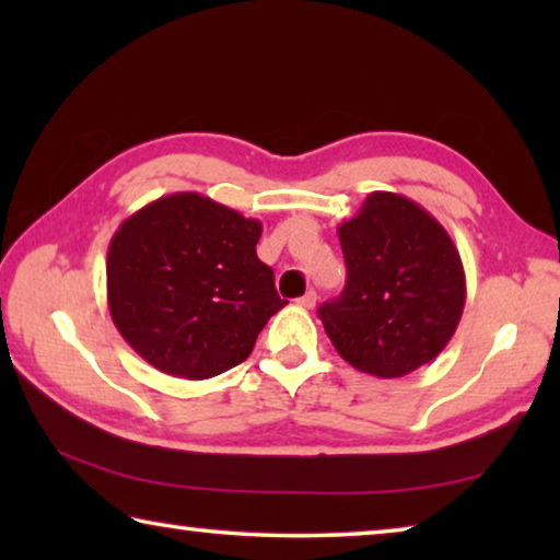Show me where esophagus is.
<instances>
[{
  "label": "esophagus",
  "instance_id": "esophagus-1",
  "mask_svg": "<svg viewBox=\"0 0 560 560\" xmlns=\"http://www.w3.org/2000/svg\"><path fill=\"white\" fill-rule=\"evenodd\" d=\"M316 291H306L303 293V296L299 299V306H303V308H314L316 306Z\"/></svg>",
  "mask_w": 560,
  "mask_h": 560
}]
</instances>
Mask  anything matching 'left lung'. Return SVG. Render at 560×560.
Returning <instances> with one entry per match:
<instances>
[{
  "label": "left lung",
  "mask_w": 560,
  "mask_h": 560,
  "mask_svg": "<svg viewBox=\"0 0 560 560\" xmlns=\"http://www.w3.org/2000/svg\"><path fill=\"white\" fill-rule=\"evenodd\" d=\"M338 240L346 289L318 308L338 355L375 377H402L438 358L467 301L447 230L402 195L371 192Z\"/></svg>",
  "instance_id": "1"
}]
</instances>
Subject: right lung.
Masks as SVG:
<instances>
[{"label":"right lung","instance_id":"right-lung-1","mask_svg":"<svg viewBox=\"0 0 560 560\" xmlns=\"http://www.w3.org/2000/svg\"><path fill=\"white\" fill-rule=\"evenodd\" d=\"M259 236V220L197 192L160 197L130 214L106 261L120 336L158 371L185 381L240 365L287 306L257 257Z\"/></svg>","mask_w":560,"mask_h":560}]
</instances>
